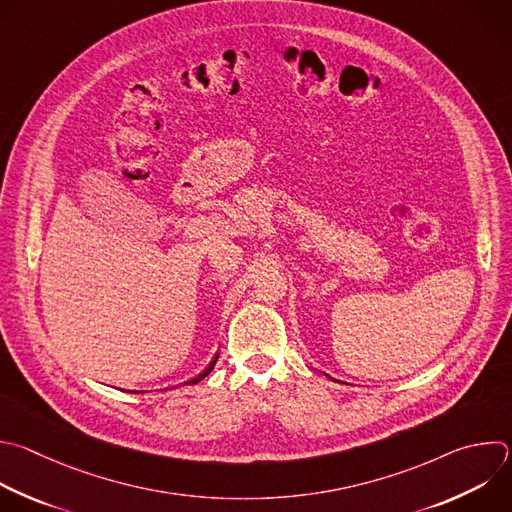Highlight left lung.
Listing matches in <instances>:
<instances>
[{
	"instance_id": "left-lung-1",
	"label": "left lung",
	"mask_w": 512,
	"mask_h": 512,
	"mask_svg": "<svg viewBox=\"0 0 512 512\" xmlns=\"http://www.w3.org/2000/svg\"><path fill=\"white\" fill-rule=\"evenodd\" d=\"M321 374H323V376H327L325 372H321ZM327 378H329V380H333V382H339V380H335V378H331V376H327Z\"/></svg>"
}]
</instances>
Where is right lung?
<instances>
[{"label":"right lung","instance_id":"obj_1","mask_svg":"<svg viewBox=\"0 0 512 512\" xmlns=\"http://www.w3.org/2000/svg\"><path fill=\"white\" fill-rule=\"evenodd\" d=\"M217 360H219V354H217V356H215V358H213V360H211V364H209V366H207V368H205V370H203V372H201V374H197V376H195V378H191V380H187V382H185V384H183V386H193V384H197V382H201V380H203V378H207V376H209V374H211V372H213V368H215V364H217ZM166 390H168V388H166ZM124 392H130V394H138V392H136V390H134V392H132V390H124Z\"/></svg>","mask_w":512,"mask_h":512}]
</instances>
